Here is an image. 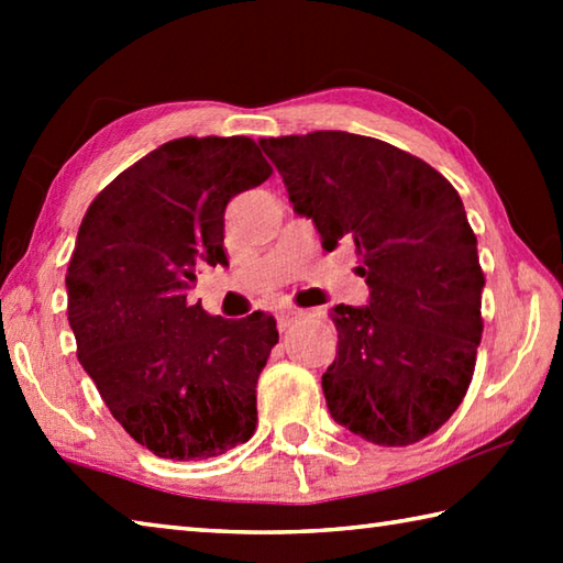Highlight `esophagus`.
<instances>
[{
	"label": "esophagus",
	"instance_id": "esophagus-1",
	"mask_svg": "<svg viewBox=\"0 0 563 563\" xmlns=\"http://www.w3.org/2000/svg\"><path fill=\"white\" fill-rule=\"evenodd\" d=\"M275 318H278V328L285 330V328H290L292 322H298L300 318H305V310H300V308H280L278 312H275Z\"/></svg>",
	"mask_w": 563,
	"mask_h": 563
}]
</instances>
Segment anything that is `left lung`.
Segmentation results:
<instances>
[{
    "mask_svg": "<svg viewBox=\"0 0 563 563\" xmlns=\"http://www.w3.org/2000/svg\"><path fill=\"white\" fill-rule=\"evenodd\" d=\"M325 251L355 245L365 308L338 305L322 393L338 424L379 446L440 430L470 389L484 273L462 198L440 170L347 131L261 139Z\"/></svg>",
    "mask_w": 563,
    "mask_h": 563,
    "instance_id": "left-lung-1",
    "label": "left lung"
}]
</instances>
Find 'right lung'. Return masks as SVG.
I'll return each instance as SVG.
<instances>
[{"mask_svg": "<svg viewBox=\"0 0 563 563\" xmlns=\"http://www.w3.org/2000/svg\"><path fill=\"white\" fill-rule=\"evenodd\" d=\"M273 168L247 136H186L93 198L66 271L76 355L113 419L161 460H208L253 437L278 330L265 312L190 305L198 265H225L223 213Z\"/></svg>", "mask_w": 563, "mask_h": 563, "instance_id": "add662e5", "label": "right lung"}]
</instances>
